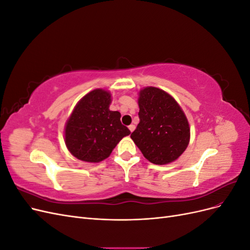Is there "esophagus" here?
<instances>
[{
  "instance_id": "34e87169",
  "label": "esophagus",
  "mask_w": 250,
  "mask_h": 250,
  "mask_svg": "<svg viewBox=\"0 0 250 250\" xmlns=\"http://www.w3.org/2000/svg\"><path fill=\"white\" fill-rule=\"evenodd\" d=\"M134 128H135V126H134L133 124H131V125H129V126H128V129H129V130H130V132H132V131L134 130Z\"/></svg>"
}]
</instances>
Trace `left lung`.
I'll return each mask as SVG.
<instances>
[{
	"mask_svg": "<svg viewBox=\"0 0 250 250\" xmlns=\"http://www.w3.org/2000/svg\"><path fill=\"white\" fill-rule=\"evenodd\" d=\"M138 124L130 138L147 160L155 165L176 161L190 143V124L183 108L165 90L146 86L139 92Z\"/></svg>",
	"mask_w": 250,
	"mask_h": 250,
	"instance_id": "1",
	"label": "left lung"
}]
</instances>
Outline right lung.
Wrapping results in <instances>:
<instances>
[{
	"mask_svg": "<svg viewBox=\"0 0 250 250\" xmlns=\"http://www.w3.org/2000/svg\"><path fill=\"white\" fill-rule=\"evenodd\" d=\"M110 92L96 88L83 96L64 126V143L71 154L86 163L107 158L118 143L129 135L121 113L109 109Z\"/></svg>",
	"mask_w": 250,
	"mask_h": 250,
	"instance_id": "1",
	"label": "right lung"
}]
</instances>
